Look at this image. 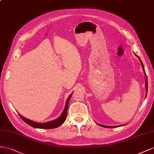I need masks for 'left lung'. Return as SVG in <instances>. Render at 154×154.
Wrapping results in <instances>:
<instances>
[{
	"label": "left lung",
	"instance_id": "1",
	"mask_svg": "<svg viewBox=\"0 0 154 154\" xmlns=\"http://www.w3.org/2000/svg\"><path fill=\"white\" fill-rule=\"evenodd\" d=\"M135 56L137 57L139 59V60H140V64H141V65H142V68H143V72H144V75H145V78H146V83H145V86H146V94H147V91H148V81H147V77H146V73H145V71H144V66H143V63H142V61H141V60H140V59L139 57L136 55L135 54ZM99 126H102V127H104V128H117V127H119V126H124V125H120V126H105V125H100V124H99V123H97Z\"/></svg>",
	"mask_w": 154,
	"mask_h": 154
}]
</instances>
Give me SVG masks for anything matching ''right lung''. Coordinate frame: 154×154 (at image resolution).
<instances>
[{
  "mask_svg": "<svg viewBox=\"0 0 154 154\" xmlns=\"http://www.w3.org/2000/svg\"><path fill=\"white\" fill-rule=\"evenodd\" d=\"M72 94L73 93L70 94L68 97V98L67 99L66 102V104H65V107L64 108V110L63 111L62 114H61L60 117H59L57 119H56L55 120L48 121L46 122H44V123H40V122H35L33 121L29 120L28 119L23 117V116H21L20 113H19V115L20 116L22 119L26 122V123H27L29 126L33 127V128H41V129H52V128H57V127H59V126H60L61 125L64 123L66 119L69 100L70 98H71Z\"/></svg>",
  "mask_w": 154,
  "mask_h": 154,
  "instance_id": "right-lung-1",
  "label": "right lung"
}]
</instances>
